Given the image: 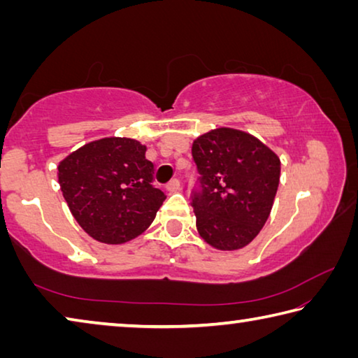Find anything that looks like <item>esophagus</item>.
Returning <instances> with one entry per match:
<instances>
[{"instance_id": "1", "label": "esophagus", "mask_w": 358, "mask_h": 358, "mask_svg": "<svg viewBox=\"0 0 358 358\" xmlns=\"http://www.w3.org/2000/svg\"><path fill=\"white\" fill-rule=\"evenodd\" d=\"M167 189L171 191V192H177V191H180V180H178V178H173V180L169 181Z\"/></svg>"}]
</instances>
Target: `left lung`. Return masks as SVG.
<instances>
[{"instance_id":"obj_1","label":"left lung","mask_w":358,"mask_h":358,"mask_svg":"<svg viewBox=\"0 0 358 358\" xmlns=\"http://www.w3.org/2000/svg\"><path fill=\"white\" fill-rule=\"evenodd\" d=\"M192 157L202 186L192 197L199 235L221 251L250 245L273 207L280 157L259 138L232 128L199 136Z\"/></svg>"}]
</instances>
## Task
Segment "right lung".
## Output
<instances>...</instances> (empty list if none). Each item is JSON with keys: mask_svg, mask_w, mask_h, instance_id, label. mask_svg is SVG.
Returning <instances> with one entry per match:
<instances>
[{"mask_svg": "<svg viewBox=\"0 0 358 358\" xmlns=\"http://www.w3.org/2000/svg\"><path fill=\"white\" fill-rule=\"evenodd\" d=\"M136 138L104 137L83 145L58 164L66 203L85 232L121 245L153 222L166 194L153 186L155 166Z\"/></svg>", "mask_w": 358, "mask_h": 358, "instance_id": "1", "label": "right lung"}]
</instances>
